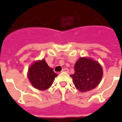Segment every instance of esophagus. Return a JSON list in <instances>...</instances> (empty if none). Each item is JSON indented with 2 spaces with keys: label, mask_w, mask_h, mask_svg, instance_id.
I'll return each instance as SVG.
<instances>
[{
  "label": "esophagus",
  "mask_w": 122,
  "mask_h": 122,
  "mask_svg": "<svg viewBox=\"0 0 122 122\" xmlns=\"http://www.w3.org/2000/svg\"><path fill=\"white\" fill-rule=\"evenodd\" d=\"M63 72H66V73H69V70L68 68H64L62 70Z\"/></svg>",
  "instance_id": "obj_1"
}]
</instances>
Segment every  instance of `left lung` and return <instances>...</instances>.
I'll list each match as a JSON object with an SVG mask.
<instances>
[{
	"instance_id": "1",
	"label": "left lung",
	"mask_w": 122,
	"mask_h": 122,
	"mask_svg": "<svg viewBox=\"0 0 122 122\" xmlns=\"http://www.w3.org/2000/svg\"><path fill=\"white\" fill-rule=\"evenodd\" d=\"M72 77L75 86L81 92H87L96 87L102 76V69L99 63L91 58L80 57L75 65Z\"/></svg>"
}]
</instances>
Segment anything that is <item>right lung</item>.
Returning a JSON list of instances; mask_svg holds the SVG:
<instances>
[{
	"instance_id": "right-lung-1",
	"label": "right lung",
	"mask_w": 122,
	"mask_h": 122,
	"mask_svg": "<svg viewBox=\"0 0 122 122\" xmlns=\"http://www.w3.org/2000/svg\"><path fill=\"white\" fill-rule=\"evenodd\" d=\"M57 75L44 59L35 62L28 70V78L32 85L42 91L49 88Z\"/></svg>"
}]
</instances>
